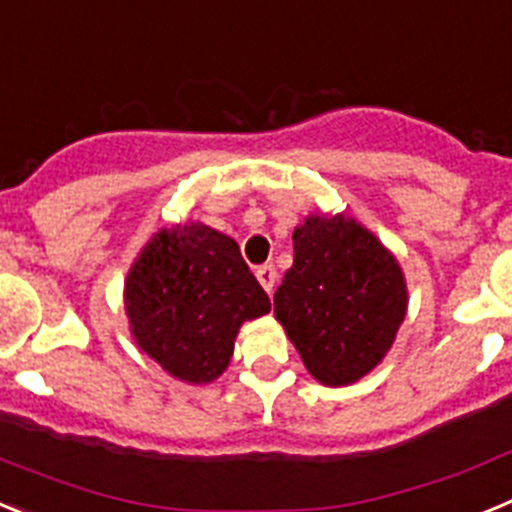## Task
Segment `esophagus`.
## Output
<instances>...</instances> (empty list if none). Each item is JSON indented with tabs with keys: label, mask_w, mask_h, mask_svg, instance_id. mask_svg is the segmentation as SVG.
Here are the masks:
<instances>
[{
	"label": "esophagus",
	"mask_w": 512,
	"mask_h": 512,
	"mask_svg": "<svg viewBox=\"0 0 512 512\" xmlns=\"http://www.w3.org/2000/svg\"><path fill=\"white\" fill-rule=\"evenodd\" d=\"M255 275H257V280H260V285L267 290V293L275 288V280H278V270H275L273 265H260L255 270Z\"/></svg>",
	"instance_id": "esophagus-1"
}]
</instances>
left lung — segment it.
<instances>
[{"instance_id":"8db88e82","label":"left lung","mask_w":512,"mask_h":512,"mask_svg":"<svg viewBox=\"0 0 512 512\" xmlns=\"http://www.w3.org/2000/svg\"><path fill=\"white\" fill-rule=\"evenodd\" d=\"M273 303L306 370L339 388L375 370L393 347L408 290L370 229L347 214H311L293 232V265Z\"/></svg>"}]
</instances>
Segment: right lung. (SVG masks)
Instances as JSON below:
<instances>
[{
  "label": "right lung",
  "mask_w": 512,
  "mask_h": 512,
  "mask_svg": "<svg viewBox=\"0 0 512 512\" xmlns=\"http://www.w3.org/2000/svg\"><path fill=\"white\" fill-rule=\"evenodd\" d=\"M124 308L147 357L204 385L227 370L239 326L265 316L270 298L237 242L196 222L160 229L142 247L124 280Z\"/></svg>",
  "instance_id": "right-lung-1"
}]
</instances>
